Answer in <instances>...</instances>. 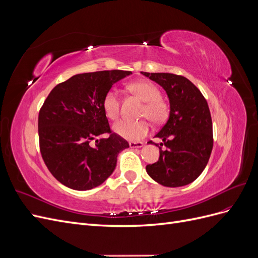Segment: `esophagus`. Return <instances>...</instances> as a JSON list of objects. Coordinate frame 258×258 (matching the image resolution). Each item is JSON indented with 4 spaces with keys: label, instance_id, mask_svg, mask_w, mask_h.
<instances>
[{
    "label": "esophagus",
    "instance_id": "esophagus-1",
    "mask_svg": "<svg viewBox=\"0 0 258 258\" xmlns=\"http://www.w3.org/2000/svg\"><path fill=\"white\" fill-rule=\"evenodd\" d=\"M129 146L131 147V148H140V147H142L143 146V142H134V141H131V142H129Z\"/></svg>",
    "mask_w": 258,
    "mask_h": 258
}]
</instances>
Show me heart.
<instances>
[{
    "label": "heart",
    "mask_w": 258,
    "mask_h": 258,
    "mask_svg": "<svg viewBox=\"0 0 258 258\" xmlns=\"http://www.w3.org/2000/svg\"><path fill=\"white\" fill-rule=\"evenodd\" d=\"M128 89L139 99L144 101L142 116H146L154 123H161L168 116V106L161 99L157 86L152 82L139 81L128 85ZM103 111L107 118L115 120L119 115V97L116 90H108L103 98ZM150 124L146 120H120L114 124L117 135L127 140H139L147 135Z\"/></svg>",
    "instance_id": "heart-1"
}]
</instances>
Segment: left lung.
Masks as SVG:
<instances>
[{"instance_id":"1","label":"left lung","mask_w":258,"mask_h":258,"mask_svg":"<svg viewBox=\"0 0 258 258\" xmlns=\"http://www.w3.org/2000/svg\"><path fill=\"white\" fill-rule=\"evenodd\" d=\"M166 90L170 114L155 137L162 140L159 159L146 166L154 181L179 187L194 182L205 170L213 148L212 118L200 90L189 80L171 73L141 72ZM153 144L152 141L148 142ZM165 145V150L161 146Z\"/></svg>"}]
</instances>
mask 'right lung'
Listing matches in <instances>:
<instances>
[{
  "label": "right lung",
  "mask_w": 258,
  "mask_h": 258,
  "mask_svg": "<svg viewBox=\"0 0 258 258\" xmlns=\"http://www.w3.org/2000/svg\"><path fill=\"white\" fill-rule=\"evenodd\" d=\"M130 74L121 70L76 74L45 100L38 114L41 154L50 173L69 188L88 190L102 184L115 170L117 156L129 147L111 131L102 102L112 86ZM104 133L110 137L96 140Z\"/></svg>",
  "instance_id": "add662e5"
}]
</instances>
